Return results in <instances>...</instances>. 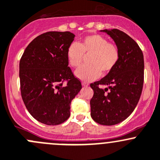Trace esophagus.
Returning a JSON list of instances; mask_svg holds the SVG:
<instances>
[{
    "instance_id": "obj_1",
    "label": "esophagus",
    "mask_w": 160,
    "mask_h": 160,
    "mask_svg": "<svg viewBox=\"0 0 160 160\" xmlns=\"http://www.w3.org/2000/svg\"><path fill=\"white\" fill-rule=\"evenodd\" d=\"M82 86L84 87L88 86V83H86V82H82Z\"/></svg>"
}]
</instances>
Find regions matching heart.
<instances>
[{
  "mask_svg": "<svg viewBox=\"0 0 160 160\" xmlns=\"http://www.w3.org/2000/svg\"><path fill=\"white\" fill-rule=\"evenodd\" d=\"M85 55H88V64L78 68L75 75L81 80L90 82L98 78L102 72L107 75L116 68L120 52L116 44L109 43L105 38L99 34H90L78 44H71L67 50L68 62L74 68L82 65Z\"/></svg>",
  "mask_w": 160,
  "mask_h": 160,
  "instance_id": "1",
  "label": "heart"
}]
</instances>
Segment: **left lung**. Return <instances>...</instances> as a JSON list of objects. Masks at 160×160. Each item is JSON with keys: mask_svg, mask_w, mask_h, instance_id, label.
<instances>
[{"mask_svg": "<svg viewBox=\"0 0 160 160\" xmlns=\"http://www.w3.org/2000/svg\"><path fill=\"white\" fill-rule=\"evenodd\" d=\"M101 31L114 40L120 58L110 73L90 85L94 91L91 116L98 124L112 126L128 118L138 104L144 82V58L138 44L125 32L118 29ZM102 85L108 88L103 90Z\"/></svg>", "mask_w": 160, "mask_h": 160, "instance_id": "8db88e82", "label": "left lung"}]
</instances>
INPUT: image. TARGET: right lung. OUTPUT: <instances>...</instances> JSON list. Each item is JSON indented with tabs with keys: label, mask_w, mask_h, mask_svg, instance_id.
<instances>
[{
	"label": "right lung",
	"mask_w": 160,
	"mask_h": 160,
	"mask_svg": "<svg viewBox=\"0 0 160 160\" xmlns=\"http://www.w3.org/2000/svg\"><path fill=\"white\" fill-rule=\"evenodd\" d=\"M75 36L69 31L42 34L28 45L20 60L23 102L31 116L43 124L56 126L66 121L71 102L82 88L67 58Z\"/></svg>",
	"instance_id": "right-lung-1"
}]
</instances>
